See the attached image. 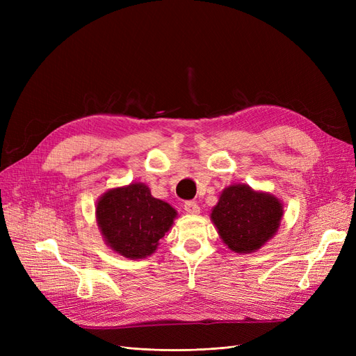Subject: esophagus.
<instances>
[{"label":"esophagus","mask_w":356,"mask_h":356,"mask_svg":"<svg viewBox=\"0 0 356 356\" xmlns=\"http://www.w3.org/2000/svg\"><path fill=\"white\" fill-rule=\"evenodd\" d=\"M184 211H186L187 213H199V212H200V207H199V204H197L196 202L188 200V202L184 203Z\"/></svg>","instance_id":"1"}]
</instances>
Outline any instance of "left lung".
Returning <instances> with one entry per match:
<instances>
[{
	"label": "left lung",
	"mask_w": 356,
	"mask_h": 356,
	"mask_svg": "<svg viewBox=\"0 0 356 356\" xmlns=\"http://www.w3.org/2000/svg\"><path fill=\"white\" fill-rule=\"evenodd\" d=\"M282 204L276 197L236 184L222 191L211 218L234 252H252L277 232Z\"/></svg>",
	"instance_id": "1"
}]
</instances>
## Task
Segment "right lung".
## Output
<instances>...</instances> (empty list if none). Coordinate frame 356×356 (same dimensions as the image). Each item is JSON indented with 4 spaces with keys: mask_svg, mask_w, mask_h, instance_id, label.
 <instances>
[{
    "mask_svg": "<svg viewBox=\"0 0 356 356\" xmlns=\"http://www.w3.org/2000/svg\"><path fill=\"white\" fill-rule=\"evenodd\" d=\"M175 217V209L153 197L144 184L110 190L96 204L105 242L132 260L153 254Z\"/></svg>",
    "mask_w": 356,
    "mask_h": 356,
    "instance_id": "1",
    "label": "right lung"
}]
</instances>
